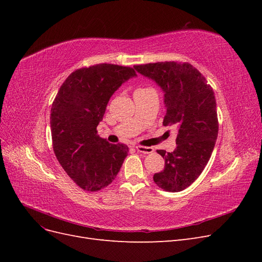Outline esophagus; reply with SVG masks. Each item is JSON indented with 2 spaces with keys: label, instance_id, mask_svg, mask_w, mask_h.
Masks as SVG:
<instances>
[{
  "label": "esophagus",
  "instance_id": "34e87169",
  "mask_svg": "<svg viewBox=\"0 0 262 262\" xmlns=\"http://www.w3.org/2000/svg\"><path fill=\"white\" fill-rule=\"evenodd\" d=\"M136 148L139 153H143V154H150V153H153V150H154V148L150 146H140L139 145V146H136Z\"/></svg>",
  "mask_w": 262,
  "mask_h": 262
}]
</instances>
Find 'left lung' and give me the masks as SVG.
Wrapping results in <instances>:
<instances>
[{
    "label": "left lung",
    "instance_id": "left-lung-1",
    "mask_svg": "<svg viewBox=\"0 0 262 262\" xmlns=\"http://www.w3.org/2000/svg\"><path fill=\"white\" fill-rule=\"evenodd\" d=\"M134 69L161 87L166 107L163 124H175L178 130L173 152L157 150L165 167L155 173L154 182L166 191H182L200 176L215 145L219 122L214 92L188 63L166 61Z\"/></svg>",
    "mask_w": 262,
    "mask_h": 262
}]
</instances>
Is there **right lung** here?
Instances as JSON below:
<instances>
[{
    "instance_id": "right-lung-1",
    "label": "right lung",
    "mask_w": 262,
    "mask_h": 262,
    "mask_svg": "<svg viewBox=\"0 0 262 262\" xmlns=\"http://www.w3.org/2000/svg\"><path fill=\"white\" fill-rule=\"evenodd\" d=\"M137 76L132 68L116 64L76 70L60 87L50 115L54 154L77 186L86 191L112 184L129 147L112 144L97 134L110 97L124 82Z\"/></svg>"
}]
</instances>
